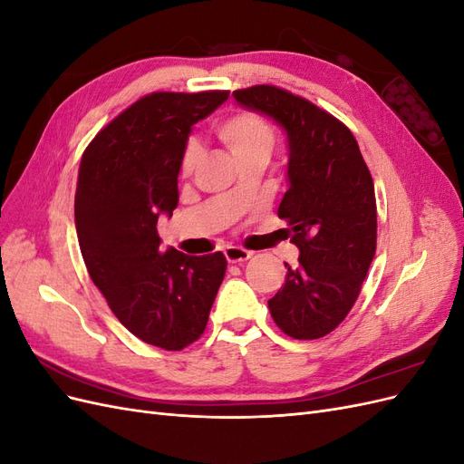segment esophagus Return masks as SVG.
Wrapping results in <instances>:
<instances>
[{"instance_id": "34e87169", "label": "esophagus", "mask_w": 464, "mask_h": 464, "mask_svg": "<svg viewBox=\"0 0 464 464\" xmlns=\"http://www.w3.org/2000/svg\"><path fill=\"white\" fill-rule=\"evenodd\" d=\"M224 257H227L228 263H244L251 257V251L244 249V247H236V246H228L224 249Z\"/></svg>"}]
</instances>
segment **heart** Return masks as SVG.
<instances>
[{"label":"heart","mask_w":464,"mask_h":464,"mask_svg":"<svg viewBox=\"0 0 464 464\" xmlns=\"http://www.w3.org/2000/svg\"><path fill=\"white\" fill-rule=\"evenodd\" d=\"M217 135L228 147L237 162L247 159H269L275 145V131L271 123L254 111H236L217 125ZM201 147L198 141H188L181 154V172L189 174L199 160Z\"/></svg>","instance_id":"b5f03b06"}]
</instances>
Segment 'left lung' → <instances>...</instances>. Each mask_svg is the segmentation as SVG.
I'll list each match as a JSON object with an SVG mask.
<instances>
[{
	"label": "left lung",
	"instance_id": "1",
	"mask_svg": "<svg viewBox=\"0 0 464 464\" xmlns=\"http://www.w3.org/2000/svg\"><path fill=\"white\" fill-rule=\"evenodd\" d=\"M232 96L280 125L288 143V191L278 217L288 222L300 266L285 263L286 278L269 300L271 315L292 339H321L353 310L375 256L372 174L354 135L325 110L271 85Z\"/></svg>",
	"mask_w": 464,
	"mask_h": 464
}]
</instances>
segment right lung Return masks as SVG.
Wrapping results in <instances>:
<instances>
[{"label": "right lung", "instance_id": "obj_1", "mask_svg": "<svg viewBox=\"0 0 464 464\" xmlns=\"http://www.w3.org/2000/svg\"><path fill=\"white\" fill-rule=\"evenodd\" d=\"M228 91L152 92L110 121L79 166L75 228L92 283L137 339L181 350L203 334L227 257L162 251L159 217L178 207L191 125Z\"/></svg>", "mask_w": 464, "mask_h": 464}]
</instances>
